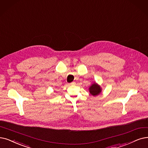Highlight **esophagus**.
Instances as JSON below:
<instances>
[{
	"label": "esophagus",
	"instance_id": "34e87169",
	"mask_svg": "<svg viewBox=\"0 0 148 148\" xmlns=\"http://www.w3.org/2000/svg\"><path fill=\"white\" fill-rule=\"evenodd\" d=\"M76 83H75V82H71V83H70V84H69V85H71V86H72V85H75Z\"/></svg>",
	"mask_w": 148,
	"mask_h": 148
}]
</instances>
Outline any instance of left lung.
Listing matches in <instances>:
<instances>
[{
  "label": "left lung",
  "instance_id": "1",
  "mask_svg": "<svg viewBox=\"0 0 148 148\" xmlns=\"http://www.w3.org/2000/svg\"><path fill=\"white\" fill-rule=\"evenodd\" d=\"M89 91L92 95L96 96L97 95H99L100 93H101V88H100L99 86H98L96 83H94L90 87Z\"/></svg>",
  "mask_w": 148,
  "mask_h": 148
}]
</instances>
